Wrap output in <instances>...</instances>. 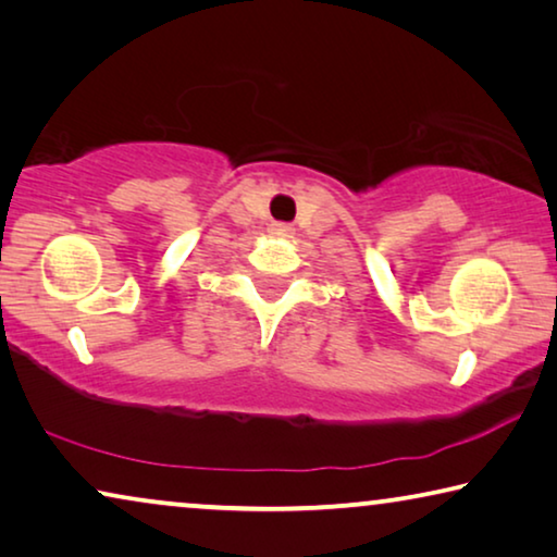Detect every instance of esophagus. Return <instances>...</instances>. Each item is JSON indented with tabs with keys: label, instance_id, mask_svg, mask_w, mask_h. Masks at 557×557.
<instances>
[{
	"label": "esophagus",
	"instance_id": "esophagus-1",
	"mask_svg": "<svg viewBox=\"0 0 557 557\" xmlns=\"http://www.w3.org/2000/svg\"><path fill=\"white\" fill-rule=\"evenodd\" d=\"M270 231L277 233V235H289V233H293V225H287V223H272Z\"/></svg>",
	"mask_w": 557,
	"mask_h": 557
}]
</instances>
